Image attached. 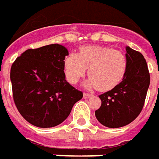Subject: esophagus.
<instances>
[{
    "label": "esophagus",
    "mask_w": 159,
    "mask_h": 159,
    "mask_svg": "<svg viewBox=\"0 0 159 159\" xmlns=\"http://www.w3.org/2000/svg\"><path fill=\"white\" fill-rule=\"evenodd\" d=\"M83 96H84V98H89V97L92 96V95H91V94H89V93H84V94H83Z\"/></svg>",
    "instance_id": "34e87169"
}]
</instances>
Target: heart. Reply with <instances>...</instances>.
Returning a JSON list of instances; mask_svg holds the SVG:
<instances>
[{"label":"heart","mask_w":159,"mask_h":159,"mask_svg":"<svg viewBox=\"0 0 159 159\" xmlns=\"http://www.w3.org/2000/svg\"><path fill=\"white\" fill-rule=\"evenodd\" d=\"M88 68L89 78L85 83L86 87L107 91L123 80L127 60L122 52L102 46L82 47L78 54L70 53L64 59L65 77L71 84L78 82Z\"/></svg>","instance_id":"b5f03b06"}]
</instances>
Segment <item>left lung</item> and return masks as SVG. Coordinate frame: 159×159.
Wrapping results in <instances>:
<instances>
[{
    "instance_id": "1",
    "label": "left lung",
    "mask_w": 159,
    "mask_h": 159,
    "mask_svg": "<svg viewBox=\"0 0 159 159\" xmlns=\"http://www.w3.org/2000/svg\"><path fill=\"white\" fill-rule=\"evenodd\" d=\"M125 50V77L114 89L99 95L102 105L95 111L97 120L110 128L125 126L137 118L150 86V72L143 56L129 47Z\"/></svg>"
}]
</instances>
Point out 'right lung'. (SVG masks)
Returning a JSON list of instances; mask_svg holds the SVG:
<instances>
[{
	"label": "right lung",
	"instance_id": "right-lung-1",
	"mask_svg": "<svg viewBox=\"0 0 159 159\" xmlns=\"http://www.w3.org/2000/svg\"><path fill=\"white\" fill-rule=\"evenodd\" d=\"M68 55L65 47L51 44L27 49L12 64L13 99L30 124L41 128L61 124L83 97L65 80L64 63Z\"/></svg>",
	"mask_w": 159,
	"mask_h": 159
}]
</instances>
